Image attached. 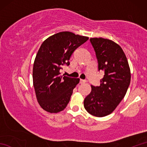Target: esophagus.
<instances>
[{
  "label": "esophagus",
  "mask_w": 147,
  "mask_h": 147,
  "mask_svg": "<svg viewBox=\"0 0 147 147\" xmlns=\"http://www.w3.org/2000/svg\"><path fill=\"white\" fill-rule=\"evenodd\" d=\"M86 81L85 80H83V79H80V83L81 84H83V83H85Z\"/></svg>",
  "instance_id": "34e87169"
}]
</instances>
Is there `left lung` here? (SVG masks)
Segmentation results:
<instances>
[{
  "label": "left lung",
  "instance_id": "8db88e82",
  "mask_svg": "<svg viewBox=\"0 0 147 147\" xmlns=\"http://www.w3.org/2000/svg\"><path fill=\"white\" fill-rule=\"evenodd\" d=\"M98 71H104L99 86L92 85V91L84 100L86 111L96 117L111 114L125 96L131 82V73L126 55L116 43L103 38H92Z\"/></svg>",
  "mask_w": 147,
  "mask_h": 147
}]
</instances>
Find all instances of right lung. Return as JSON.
<instances>
[{"label": "right lung", "mask_w": 147, "mask_h": 147, "mask_svg": "<svg viewBox=\"0 0 147 147\" xmlns=\"http://www.w3.org/2000/svg\"><path fill=\"white\" fill-rule=\"evenodd\" d=\"M88 38L62 32L49 37L40 46L33 64V81L37 100L45 111L57 113L66 107L80 79L62 76L60 70L70 64L73 53Z\"/></svg>", "instance_id": "obj_1"}]
</instances>
